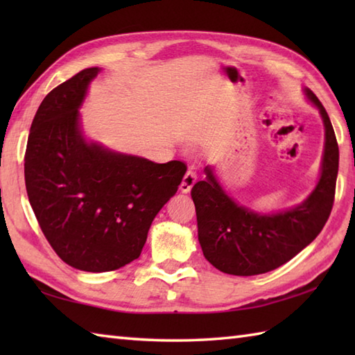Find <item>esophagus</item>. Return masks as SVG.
Masks as SVG:
<instances>
[{"instance_id":"obj_1","label":"esophagus","mask_w":355,"mask_h":355,"mask_svg":"<svg viewBox=\"0 0 355 355\" xmlns=\"http://www.w3.org/2000/svg\"><path fill=\"white\" fill-rule=\"evenodd\" d=\"M195 182H197V173H195L192 169H187L186 173H184V177H183V182H182V184H180V191L184 192V193L191 192Z\"/></svg>"}]
</instances>
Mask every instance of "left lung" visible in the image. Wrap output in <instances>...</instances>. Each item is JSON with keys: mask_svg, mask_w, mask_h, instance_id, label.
<instances>
[{"mask_svg": "<svg viewBox=\"0 0 355 355\" xmlns=\"http://www.w3.org/2000/svg\"><path fill=\"white\" fill-rule=\"evenodd\" d=\"M325 125L322 175L302 205L276 215H259L229 198L214 172L195 183L191 195L197 210L198 241L205 258L223 273L254 276L284 266L313 243L334 205L338 145L328 112L311 89H305Z\"/></svg>", "mask_w": 355, "mask_h": 355, "instance_id": "left-lung-1", "label": "left lung"}]
</instances>
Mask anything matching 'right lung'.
Here are the masks:
<instances>
[{
  "label": "right lung",
  "instance_id": "right-lung-1",
  "mask_svg": "<svg viewBox=\"0 0 355 355\" xmlns=\"http://www.w3.org/2000/svg\"><path fill=\"white\" fill-rule=\"evenodd\" d=\"M97 73L82 70L44 97L24 155L28 201L44 236L64 262L92 273L139 258L187 169L178 160L160 164L84 140L78 108Z\"/></svg>",
  "mask_w": 355,
  "mask_h": 355
}]
</instances>
